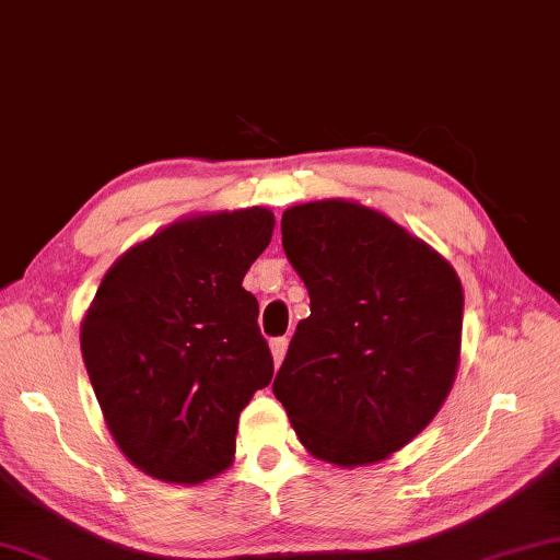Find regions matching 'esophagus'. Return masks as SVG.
<instances>
[{"instance_id":"esophagus-1","label":"esophagus","mask_w":560,"mask_h":560,"mask_svg":"<svg viewBox=\"0 0 560 560\" xmlns=\"http://www.w3.org/2000/svg\"><path fill=\"white\" fill-rule=\"evenodd\" d=\"M287 346H289L287 338H273V340H271V355H273L276 366H281V361H284Z\"/></svg>"}]
</instances>
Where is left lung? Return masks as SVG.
Here are the masks:
<instances>
[{
	"mask_svg": "<svg viewBox=\"0 0 560 560\" xmlns=\"http://www.w3.org/2000/svg\"><path fill=\"white\" fill-rule=\"evenodd\" d=\"M281 245L310 292L273 394L304 448L353 468L389 458L443 407L460 358L453 266L384 212L350 199L281 214Z\"/></svg>",
	"mask_w": 560,
	"mask_h": 560,
	"instance_id": "1",
	"label": "left lung"
}]
</instances>
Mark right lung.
Instances as JSON below:
<instances>
[{
  "label": "right lung",
  "mask_w": 560,
  "mask_h": 560,
  "mask_svg": "<svg viewBox=\"0 0 560 560\" xmlns=\"http://www.w3.org/2000/svg\"><path fill=\"white\" fill-rule=\"evenodd\" d=\"M273 235L266 207L197 214L122 253L81 323L104 422L132 466L199 483L233 464L237 417L273 376L243 276Z\"/></svg>",
  "instance_id": "right-lung-1"
}]
</instances>
